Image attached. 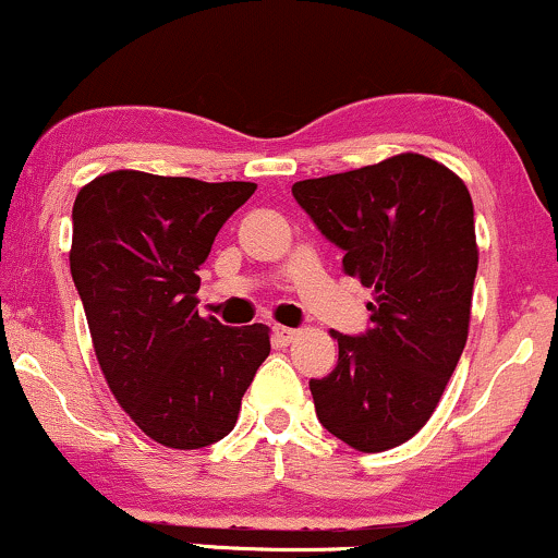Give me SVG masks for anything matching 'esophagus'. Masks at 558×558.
<instances>
[{
    "label": "esophagus",
    "mask_w": 558,
    "mask_h": 558,
    "mask_svg": "<svg viewBox=\"0 0 558 558\" xmlns=\"http://www.w3.org/2000/svg\"><path fill=\"white\" fill-rule=\"evenodd\" d=\"M272 333H275V339L280 341V344H291V341L299 336V330L289 328V326H275Z\"/></svg>",
    "instance_id": "34e87169"
}]
</instances>
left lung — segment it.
<instances>
[{
  "label": "left lung",
  "mask_w": 558,
  "mask_h": 558,
  "mask_svg": "<svg viewBox=\"0 0 558 558\" xmlns=\"http://www.w3.org/2000/svg\"><path fill=\"white\" fill-rule=\"evenodd\" d=\"M315 228L373 289L371 326L339 341L310 391L320 424L349 448L381 452L432 418L469 336L476 278L474 206L442 163L402 153L291 187Z\"/></svg>",
  "instance_id": "obj_1"
}]
</instances>
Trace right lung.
Masks as SVG:
<instances>
[{
	"label": "right lung",
	"mask_w": 558,
	"mask_h": 558,
	"mask_svg": "<svg viewBox=\"0 0 558 558\" xmlns=\"http://www.w3.org/2000/svg\"><path fill=\"white\" fill-rule=\"evenodd\" d=\"M254 182L110 171L73 204L71 278L110 391L130 418L177 450L228 437L269 354L262 323L198 315V269Z\"/></svg>",
	"instance_id": "obj_1"
}]
</instances>
